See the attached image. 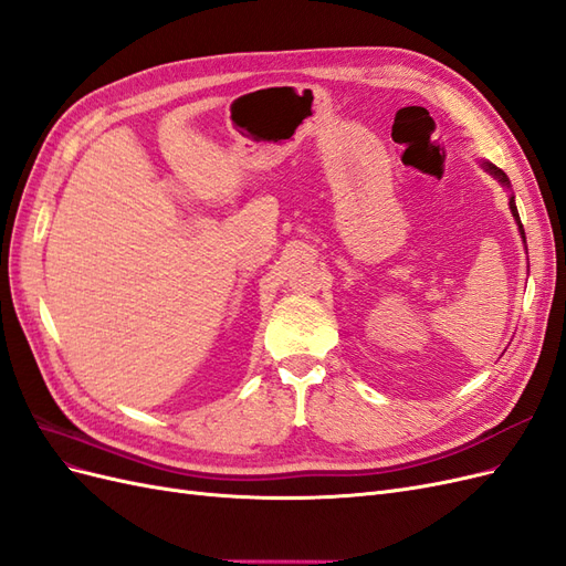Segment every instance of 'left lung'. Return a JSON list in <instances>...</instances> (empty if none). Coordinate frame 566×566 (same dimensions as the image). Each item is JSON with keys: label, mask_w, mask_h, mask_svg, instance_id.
Masks as SVG:
<instances>
[{"label": "left lung", "mask_w": 566, "mask_h": 566, "mask_svg": "<svg viewBox=\"0 0 566 566\" xmlns=\"http://www.w3.org/2000/svg\"><path fill=\"white\" fill-rule=\"evenodd\" d=\"M482 167H484V172H489L493 179H499L505 188H510V179H507V175L503 172V169H499V167L491 165V163H482ZM510 212H512V217H515L517 227H520V235H522V241H524V245H526V235H524V227H522V221H520V212H517V205H515V196H510Z\"/></svg>", "instance_id": "obj_1"}]
</instances>
